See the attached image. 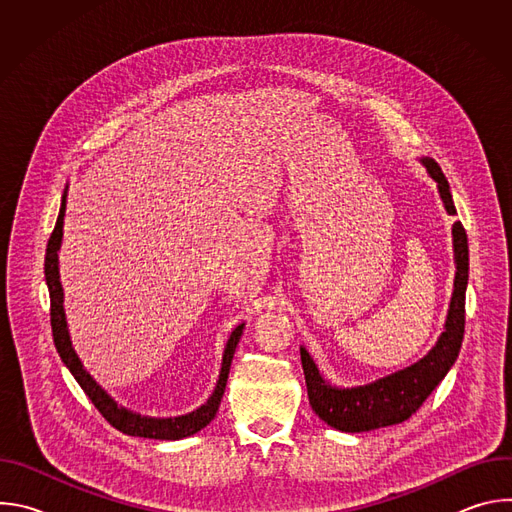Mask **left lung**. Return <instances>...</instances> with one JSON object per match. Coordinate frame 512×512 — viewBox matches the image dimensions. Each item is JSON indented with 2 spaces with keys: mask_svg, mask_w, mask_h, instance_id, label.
Instances as JSON below:
<instances>
[{
  "mask_svg": "<svg viewBox=\"0 0 512 512\" xmlns=\"http://www.w3.org/2000/svg\"><path fill=\"white\" fill-rule=\"evenodd\" d=\"M427 172L437 182L442 200L450 214L456 206L450 194V184L435 160H423ZM454 253H456V281L454 296L446 320V332L437 340L433 350L415 362L413 367L385 377L373 385L356 389L330 387L318 373L314 360L302 348V367L308 385L310 405L316 415L330 427L340 431H369L409 419L431 391L442 383L458 358L464 340L466 324V285H468V235L462 223H454Z\"/></svg>",
  "mask_w": 512,
  "mask_h": 512,
  "instance_id": "1",
  "label": "left lung"
}]
</instances>
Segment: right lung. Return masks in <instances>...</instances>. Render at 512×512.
<instances>
[{"instance_id":"right-lung-1","label":"right lung","mask_w":512,"mask_h":512,"mask_svg":"<svg viewBox=\"0 0 512 512\" xmlns=\"http://www.w3.org/2000/svg\"><path fill=\"white\" fill-rule=\"evenodd\" d=\"M64 208H66V194L62 196L60 212H58V218H56L54 231L48 239L46 259H44V273H46V283H48V291H50V326H52L54 346H56L62 362L66 364L68 371L72 373V377L77 379V383L83 387V391L89 395V399L99 409V413L115 429H119L127 435H135V437H152V440H182V437H188V435L200 431L202 427H206L214 419V415L218 411V405H221V399H223L225 387H227V379H229V371H231L233 354H235V348H237L239 338L243 334V324L233 330V334L227 342L221 377H218V383H216V389H214L212 397L202 407H198L196 411H192L188 415H180V417L156 419V417H141V415L131 413L123 407H117V403L83 369L79 356L75 354V350H72V346H70L66 320H64V310H62V285H60V279H58V249H60V241H62Z\"/></svg>"}]
</instances>
